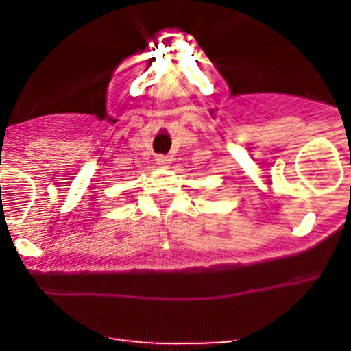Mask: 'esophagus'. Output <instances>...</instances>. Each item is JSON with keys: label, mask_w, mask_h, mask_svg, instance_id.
Wrapping results in <instances>:
<instances>
[{"label": "esophagus", "mask_w": 351, "mask_h": 351, "mask_svg": "<svg viewBox=\"0 0 351 351\" xmlns=\"http://www.w3.org/2000/svg\"><path fill=\"white\" fill-rule=\"evenodd\" d=\"M156 162H158L159 166H162V168H165V166H168L169 159H168V156H158V158H156Z\"/></svg>", "instance_id": "obj_1"}]
</instances>
